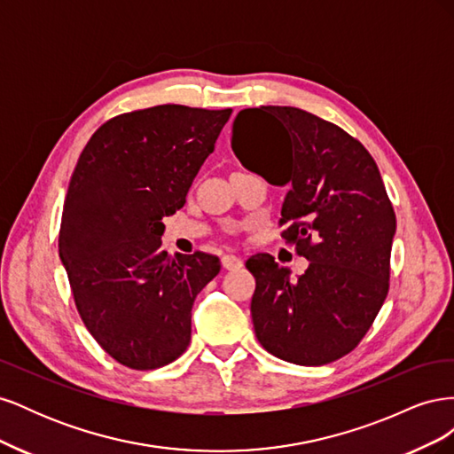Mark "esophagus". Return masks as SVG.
<instances>
[{"label":"esophagus","instance_id":"esophagus-1","mask_svg":"<svg viewBox=\"0 0 454 454\" xmlns=\"http://www.w3.org/2000/svg\"><path fill=\"white\" fill-rule=\"evenodd\" d=\"M222 265H223L225 270H235V269H240V267H242V259L237 257V255L227 254V255L222 257Z\"/></svg>","mask_w":454,"mask_h":454}]
</instances>
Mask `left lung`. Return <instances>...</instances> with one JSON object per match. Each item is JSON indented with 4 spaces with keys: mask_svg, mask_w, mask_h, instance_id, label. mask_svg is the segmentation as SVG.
I'll return each instance as SVG.
<instances>
[{
    "mask_svg": "<svg viewBox=\"0 0 454 454\" xmlns=\"http://www.w3.org/2000/svg\"><path fill=\"white\" fill-rule=\"evenodd\" d=\"M266 144L257 158L249 140ZM244 168L287 187L282 239L310 263L295 280L272 255L246 261L255 277L252 320L267 352L297 365L348 354L388 294L395 215L377 162L333 122L287 106L248 107L232 122Z\"/></svg>",
    "mask_w": 454,
    "mask_h": 454,
    "instance_id": "left-lung-1",
    "label": "left lung"
}]
</instances>
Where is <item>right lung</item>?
I'll list each match as a JSON object with an SVG mask.
<instances>
[{
    "label": "right lung",
    "instance_id": "obj_1",
    "mask_svg": "<svg viewBox=\"0 0 454 454\" xmlns=\"http://www.w3.org/2000/svg\"><path fill=\"white\" fill-rule=\"evenodd\" d=\"M232 109L164 104L114 117L72 174L59 237L77 310L119 364L157 369L191 340L195 297L222 269L215 255L160 250L162 217L187 191Z\"/></svg>",
    "mask_w": 454,
    "mask_h": 454
}]
</instances>
